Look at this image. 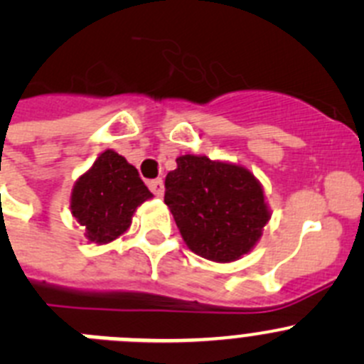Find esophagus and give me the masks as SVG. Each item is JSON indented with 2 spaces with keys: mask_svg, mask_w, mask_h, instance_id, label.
<instances>
[{
  "mask_svg": "<svg viewBox=\"0 0 364 364\" xmlns=\"http://www.w3.org/2000/svg\"><path fill=\"white\" fill-rule=\"evenodd\" d=\"M149 188H151V192L154 193L156 198H161L163 192H165V186H163V179H152V181H149Z\"/></svg>",
  "mask_w": 364,
  "mask_h": 364,
  "instance_id": "obj_1",
  "label": "esophagus"
}]
</instances>
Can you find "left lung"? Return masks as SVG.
Masks as SVG:
<instances>
[{"instance_id":"left-lung-1","label":"left lung","mask_w":364,"mask_h":364,"mask_svg":"<svg viewBox=\"0 0 364 364\" xmlns=\"http://www.w3.org/2000/svg\"><path fill=\"white\" fill-rule=\"evenodd\" d=\"M165 178V203L190 250L233 262L255 246L269 220L262 186L244 166L181 156Z\"/></svg>"}]
</instances>
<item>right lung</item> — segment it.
Here are the masks:
<instances>
[{
    "mask_svg": "<svg viewBox=\"0 0 364 364\" xmlns=\"http://www.w3.org/2000/svg\"><path fill=\"white\" fill-rule=\"evenodd\" d=\"M151 198L134 166L114 151H105L75 183L71 213L86 228L87 240L111 242L129 228L136 208Z\"/></svg>",
    "mask_w": 364,
    "mask_h": 364,
    "instance_id": "1",
    "label": "right lung"
}]
</instances>
